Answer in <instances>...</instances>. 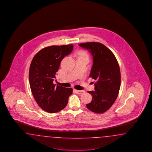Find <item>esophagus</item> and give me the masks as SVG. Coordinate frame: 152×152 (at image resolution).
Returning a JSON list of instances; mask_svg holds the SVG:
<instances>
[{"mask_svg":"<svg viewBox=\"0 0 152 152\" xmlns=\"http://www.w3.org/2000/svg\"><path fill=\"white\" fill-rule=\"evenodd\" d=\"M75 91H76V93L78 94H82L84 93H85V91H79V90H75Z\"/></svg>","mask_w":152,"mask_h":152,"instance_id":"esophagus-1","label":"esophagus"}]
</instances>
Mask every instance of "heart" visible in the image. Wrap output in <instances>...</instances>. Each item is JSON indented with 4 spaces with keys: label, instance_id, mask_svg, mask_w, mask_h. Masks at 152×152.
<instances>
[{
    "label": "heart",
    "instance_id": "b5f03b06",
    "mask_svg": "<svg viewBox=\"0 0 152 152\" xmlns=\"http://www.w3.org/2000/svg\"><path fill=\"white\" fill-rule=\"evenodd\" d=\"M79 54H80V56H86V57H87L86 53L85 52H84V51H81V52H80V53H79Z\"/></svg>",
    "mask_w": 152,
    "mask_h": 152
}]
</instances>
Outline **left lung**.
I'll return each mask as SVG.
<instances>
[{
    "mask_svg": "<svg viewBox=\"0 0 152 152\" xmlns=\"http://www.w3.org/2000/svg\"><path fill=\"white\" fill-rule=\"evenodd\" d=\"M79 46L88 50L93 64L89 76L97 82L94 91H89L92 101L86 104L91 111L101 114L109 109L115 101L121 87V71L112 51L99 42L81 43Z\"/></svg>",
    "mask_w": 152,
    "mask_h": 152,
    "instance_id": "left-lung-1",
    "label": "left lung"
}]
</instances>
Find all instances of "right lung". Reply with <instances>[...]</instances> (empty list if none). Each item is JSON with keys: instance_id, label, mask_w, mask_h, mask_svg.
<instances>
[{"instance_id": "add662e5", "label": "right lung", "mask_w": 152, "mask_h": 152, "mask_svg": "<svg viewBox=\"0 0 152 152\" xmlns=\"http://www.w3.org/2000/svg\"><path fill=\"white\" fill-rule=\"evenodd\" d=\"M73 49V45L49 46L38 52L31 62L29 72L31 91L39 106L49 113L63 109L72 93V88L56 86L53 81L61 61Z\"/></svg>"}]
</instances>
